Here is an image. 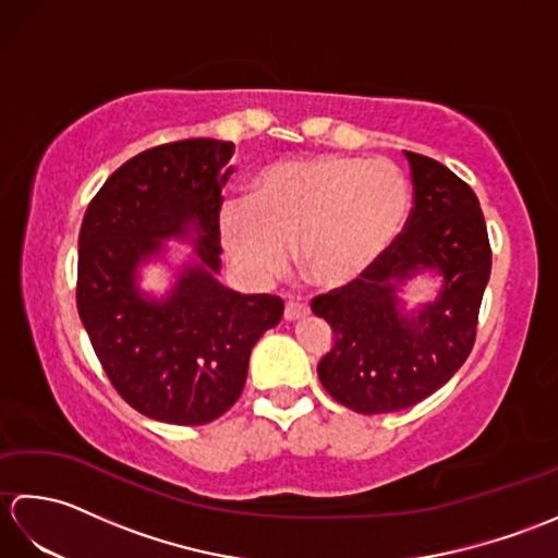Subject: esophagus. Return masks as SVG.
Wrapping results in <instances>:
<instances>
[{
  "instance_id": "esophagus-1",
  "label": "esophagus",
  "mask_w": 558,
  "mask_h": 558,
  "mask_svg": "<svg viewBox=\"0 0 558 558\" xmlns=\"http://www.w3.org/2000/svg\"><path fill=\"white\" fill-rule=\"evenodd\" d=\"M306 314H310V306L302 304V302H286V322H300V318H304Z\"/></svg>"
}]
</instances>
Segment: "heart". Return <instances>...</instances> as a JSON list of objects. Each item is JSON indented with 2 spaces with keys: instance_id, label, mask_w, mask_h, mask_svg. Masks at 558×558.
Returning <instances> with one entry per match:
<instances>
[{
  "instance_id": "b5f03b06",
  "label": "heart",
  "mask_w": 558,
  "mask_h": 558,
  "mask_svg": "<svg viewBox=\"0 0 558 558\" xmlns=\"http://www.w3.org/2000/svg\"><path fill=\"white\" fill-rule=\"evenodd\" d=\"M408 177L393 162L340 153L276 160L248 182V201H225L218 240L234 270L268 282L294 248L300 276L318 290L364 278L405 230Z\"/></svg>"
}]
</instances>
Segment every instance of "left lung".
I'll return each mask as SVG.
<instances>
[{"instance_id":"1","label":"left lung","mask_w":558,"mask_h":558,"mask_svg":"<svg viewBox=\"0 0 558 558\" xmlns=\"http://www.w3.org/2000/svg\"><path fill=\"white\" fill-rule=\"evenodd\" d=\"M405 158L414 186L405 232L364 278L312 302V312L333 328L318 378L362 414L417 405L460 369L492 272L475 192L441 162L408 150ZM417 277L435 288L426 303L407 294Z\"/></svg>"}]
</instances>
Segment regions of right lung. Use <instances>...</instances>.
<instances>
[{"instance_id":"obj_1","label":"right lung","mask_w":558,"mask_h":558,"mask_svg":"<svg viewBox=\"0 0 558 558\" xmlns=\"http://www.w3.org/2000/svg\"><path fill=\"white\" fill-rule=\"evenodd\" d=\"M232 150L230 141L189 138L138 153L108 177L81 222V324L117 393L165 424L228 412L252 348L286 310L280 298L220 280L218 210ZM150 265L171 280L162 293L143 288Z\"/></svg>"}]
</instances>
